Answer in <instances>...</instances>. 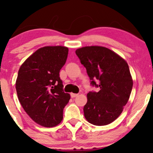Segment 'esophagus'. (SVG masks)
<instances>
[{
	"label": "esophagus",
	"mask_w": 153,
	"mask_h": 153,
	"mask_svg": "<svg viewBox=\"0 0 153 153\" xmlns=\"http://www.w3.org/2000/svg\"><path fill=\"white\" fill-rule=\"evenodd\" d=\"M78 95V94H73V93H72V94H71V98H75Z\"/></svg>",
	"instance_id": "esophagus-1"
}]
</instances>
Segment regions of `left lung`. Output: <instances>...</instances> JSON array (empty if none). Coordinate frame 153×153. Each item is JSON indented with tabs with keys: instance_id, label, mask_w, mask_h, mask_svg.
<instances>
[{
	"instance_id": "1",
	"label": "left lung",
	"mask_w": 153,
	"mask_h": 153,
	"mask_svg": "<svg viewBox=\"0 0 153 153\" xmlns=\"http://www.w3.org/2000/svg\"><path fill=\"white\" fill-rule=\"evenodd\" d=\"M86 69L92 86L84 106L85 118L96 126L107 125L122 114L133 86L128 64L120 56L106 47H85L75 51Z\"/></svg>"
}]
</instances>
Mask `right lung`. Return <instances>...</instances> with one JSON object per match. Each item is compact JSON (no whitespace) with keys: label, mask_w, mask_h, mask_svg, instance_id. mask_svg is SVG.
I'll return each instance as SVG.
<instances>
[{"label":"right lung","mask_w":153,"mask_h":153,"mask_svg":"<svg viewBox=\"0 0 153 153\" xmlns=\"http://www.w3.org/2000/svg\"><path fill=\"white\" fill-rule=\"evenodd\" d=\"M68 48L42 47L28 57L18 73L16 89L22 106L33 121L45 127L61 122L71 96L63 91L59 71L65 64Z\"/></svg>","instance_id":"right-lung-1"}]
</instances>
